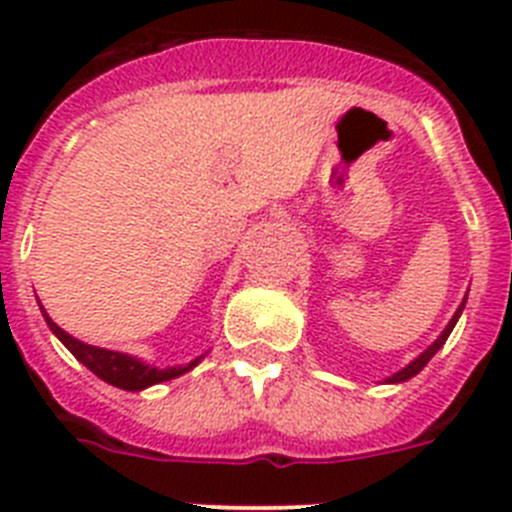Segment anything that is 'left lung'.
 <instances>
[{
	"mask_svg": "<svg viewBox=\"0 0 512 512\" xmlns=\"http://www.w3.org/2000/svg\"><path fill=\"white\" fill-rule=\"evenodd\" d=\"M464 302H467V300H464ZM464 302H461V305H459V310H456V312H454V318H451V320H449V325H446V328H443V333H441V336H438V338H436V341H433V343H431V346L425 348V351H423V354H420V356H418V359H415V361H410V364H408V366H405V369H402V372L392 374V377H390V379H387V382H408V379H410V377H415V374H418V372H420V369H423V366H425V364H428V361H431V359H433V356H436V354H438V348H441V346H443V343H446V338H449V336H451V330H454L456 320H459L461 310H464Z\"/></svg>",
	"mask_w": 512,
	"mask_h": 512,
	"instance_id": "8db88e82",
	"label": "left lung"
}]
</instances>
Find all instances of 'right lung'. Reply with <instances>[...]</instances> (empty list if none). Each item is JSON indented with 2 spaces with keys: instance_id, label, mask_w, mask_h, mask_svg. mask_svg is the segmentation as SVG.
<instances>
[{
  "instance_id": "1",
  "label": "right lung",
  "mask_w": 512,
  "mask_h": 512,
  "mask_svg": "<svg viewBox=\"0 0 512 512\" xmlns=\"http://www.w3.org/2000/svg\"><path fill=\"white\" fill-rule=\"evenodd\" d=\"M40 310H43V305H40ZM43 318H45V323H48V328H51L53 333L58 336V341L69 348L71 354H74L81 364L87 366L89 372H94L99 379H104L107 384H112V387H120V390L140 392V390H146V387H151V384L169 382V379L189 372V369H192V366L200 361L197 359L187 366H169V369H158V366L143 364V361L135 359V356L120 354V351H107V348L89 346V343H81L79 338L69 336L66 330L58 328V325L48 318V312L45 310H43Z\"/></svg>"
}]
</instances>
